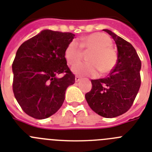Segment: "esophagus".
Here are the masks:
<instances>
[{"label":"esophagus","instance_id":"obj_1","mask_svg":"<svg viewBox=\"0 0 152 152\" xmlns=\"http://www.w3.org/2000/svg\"><path fill=\"white\" fill-rule=\"evenodd\" d=\"M80 80H81V77H80V76H76V77H75V80H76V82H79Z\"/></svg>","mask_w":152,"mask_h":152}]
</instances>
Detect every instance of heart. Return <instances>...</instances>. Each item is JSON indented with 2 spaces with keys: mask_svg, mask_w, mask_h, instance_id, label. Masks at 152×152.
<instances>
[{
  "mask_svg": "<svg viewBox=\"0 0 152 152\" xmlns=\"http://www.w3.org/2000/svg\"><path fill=\"white\" fill-rule=\"evenodd\" d=\"M72 41L65 51V58L69 64L73 65L80 60L82 49L90 51L87 56L88 62H79L72 67V72L80 76H97L110 72L117 63V53L111 47V40L104 33L96 32L84 37L79 42Z\"/></svg>",
  "mask_w": 152,
  "mask_h": 152,
  "instance_id": "heart-1",
  "label": "heart"
}]
</instances>
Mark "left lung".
Listing matches in <instances>:
<instances>
[{
	"label": "left lung",
	"mask_w": 152,
	"mask_h": 152,
	"mask_svg": "<svg viewBox=\"0 0 152 152\" xmlns=\"http://www.w3.org/2000/svg\"><path fill=\"white\" fill-rule=\"evenodd\" d=\"M117 47V61L108 77L92 80V89L85 95L95 113L107 118L116 117L131 108L141 86V62L133 45L111 31Z\"/></svg>",
	"instance_id": "1"
}]
</instances>
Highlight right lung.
Wrapping results in <instances>:
<instances>
[{
	"label": "right lung",
	"instance_id": "1",
	"mask_svg": "<svg viewBox=\"0 0 152 152\" xmlns=\"http://www.w3.org/2000/svg\"><path fill=\"white\" fill-rule=\"evenodd\" d=\"M70 32L43 30L21 45L12 64L13 92L25 113L45 119L56 113L66 90L75 83L65 51L74 39ZM64 76L58 78V74Z\"/></svg>",
	"mask_w": 152,
	"mask_h": 152
}]
</instances>
